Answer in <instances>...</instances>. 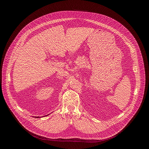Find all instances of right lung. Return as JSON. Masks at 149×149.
<instances>
[{
    "instance_id": "add662e5",
    "label": "right lung",
    "mask_w": 149,
    "mask_h": 149,
    "mask_svg": "<svg viewBox=\"0 0 149 149\" xmlns=\"http://www.w3.org/2000/svg\"><path fill=\"white\" fill-rule=\"evenodd\" d=\"M40 118V117H37V118Z\"/></svg>"
}]
</instances>
